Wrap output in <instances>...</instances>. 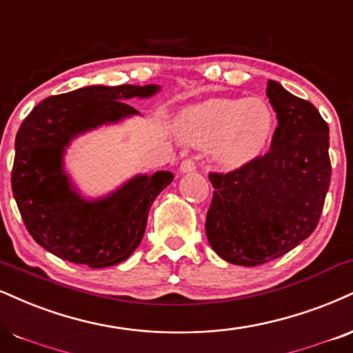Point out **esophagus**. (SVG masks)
<instances>
[{"instance_id":"obj_1","label":"esophagus","mask_w":353,"mask_h":353,"mask_svg":"<svg viewBox=\"0 0 353 353\" xmlns=\"http://www.w3.org/2000/svg\"><path fill=\"white\" fill-rule=\"evenodd\" d=\"M179 171L182 174H188V172H194L195 171V161L192 158H188L184 159L179 165Z\"/></svg>"}]
</instances>
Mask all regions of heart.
Wrapping results in <instances>:
<instances>
[{"mask_svg":"<svg viewBox=\"0 0 353 353\" xmlns=\"http://www.w3.org/2000/svg\"><path fill=\"white\" fill-rule=\"evenodd\" d=\"M274 130V114L265 100L212 99L182 113L179 131L195 148H210L214 159L233 171L263 154Z\"/></svg>","mask_w":353,"mask_h":353,"instance_id":"1","label":"heart"}]
</instances>
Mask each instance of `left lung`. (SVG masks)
Segmentation results:
<instances>
[{
  "mask_svg": "<svg viewBox=\"0 0 353 353\" xmlns=\"http://www.w3.org/2000/svg\"><path fill=\"white\" fill-rule=\"evenodd\" d=\"M276 112L271 150L214 185L205 233L225 261L258 266L283 256L316 230L330 184L329 126L311 101L268 80Z\"/></svg>",
  "mask_w": 353,
  "mask_h": 353,
  "instance_id": "8db88e82",
  "label": "left lung"
}]
</instances>
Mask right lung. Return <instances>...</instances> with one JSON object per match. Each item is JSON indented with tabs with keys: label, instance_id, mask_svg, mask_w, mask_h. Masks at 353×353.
I'll list each match as a JSON object with an SVG mask.
<instances>
[{
	"label": "right lung",
	"instance_id": "1",
	"mask_svg": "<svg viewBox=\"0 0 353 353\" xmlns=\"http://www.w3.org/2000/svg\"><path fill=\"white\" fill-rule=\"evenodd\" d=\"M159 85H90L42 100L16 134L11 185L28 232L55 256L88 268L125 261L141 243L150 209L171 184L169 171L139 174L105 197L88 201L63 171L74 138L138 114L125 103L150 99Z\"/></svg>",
	"mask_w": 353,
	"mask_h": 353
}]
</instances>
